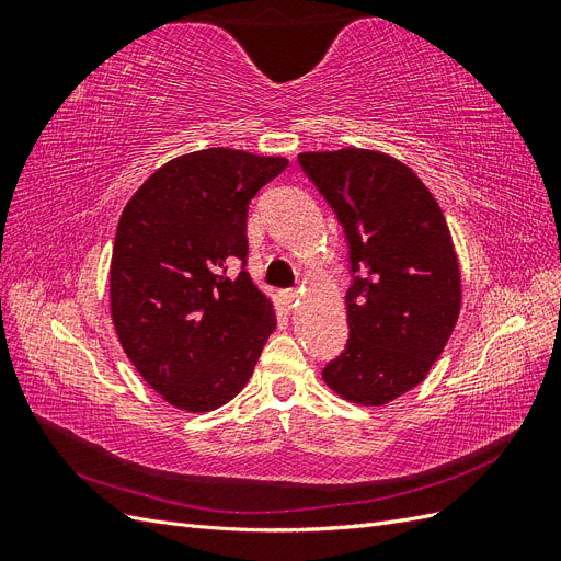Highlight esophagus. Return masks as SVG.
I'll list each match as a JSON object with an SVG mask.
<instances>
[{
	"mask_svg": "<svg viewBox=\"0 0 561 561\" xmlns=\"http://www.w3.org/2000/svg\"><path fill=\"white\" fill-rule=\"evenodd\" d=\"M299 299V290H295V287H290V290H283V301L287 304V307H295Z\"/></svg>",
	"mask_w": 561,
	"mask_h": 561,
	"instance_id": "34e87169",
	"label": "esophagus"
}]
</instances>
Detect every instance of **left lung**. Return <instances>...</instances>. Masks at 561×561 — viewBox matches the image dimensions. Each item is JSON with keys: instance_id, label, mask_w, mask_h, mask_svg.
I'll list each match as a JSON object with an SVG mask.
<instances>
[{"instance_id": "left-lung-1", "label": "left lung", "mask_w": 561, "mask_h": 561, "mask_svg": "<svg viewBox=\"0 0 561 561\" xmlns=\"http://www.w3.org/2000/svg\"><path fill=\"white\" fill-rule=\"evenodd\" d=\"M348 245V342L322 367L339 396L379 407L426 379L461 309L447 219L412 168L369 149L297 157Z\"/></svg>"}]
</instances>
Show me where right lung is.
<instances>
[{
    "label": "right lung",
    "mask_w": 561,
    "mask_h": 561,
    "mask_svg": "<svg viewBox=\"0 0 561 561\" xmlns=\"http://www.w3.org/2000/svg\"><path fill=\"white\" fill-rule=\"evenodd\" d=\"M287 159L201 149L168 161L133 194L116 227L110 301L142 379L186 412L239 396L268 334L271 301L250 280L248 206ZM241 263L233 277L228 266Z\"/></svg>",
    "instance_id": "right-lung-1"
}]
</instances>
